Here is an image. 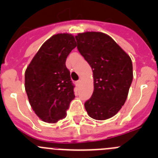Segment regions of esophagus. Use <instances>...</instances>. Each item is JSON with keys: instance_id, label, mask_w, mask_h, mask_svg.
<instances>
[{"instance_id": "obj_1", "label": "esophagus", "mask_w": 158, "mask_h": 158, "mask_svg": "<svg viewBox=\"0 0 158 158\" xmlns=\"http://www.w3.org/2000/svg\"><path fill=\"white\" fill-rule=\"evenodd\" d=\"M80 82H81L80 80H78V81H76V85H77V86H79V85H80Z\"/></svg>"}]
</instances>
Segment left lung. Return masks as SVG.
<instances>
[{"label": "left lung", "instance_id": "left-lung-1", "mask_svg": "<svg viewBox=\"0 0 158 158\" xmlns=\"http://www.w3.org/2000/svg\"><path fill=\"white\" fill-rule=\"evenodd\" d=\"M78 50L93 72L94 91L85 102L88 114L106 120L117 114L125 104L133 79L130 56L115 41L101 32L76 36Z\"/></svg>", "mask_w": 158, "mask_h": 158}]
</instances>
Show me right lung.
Wrapping results in <instances>:
<instances>
[{
	"label": "right lung",
	"mask_w": 158,
	"mask_h": 158,
	"mask_svg": "<svg viewBox=\"0 0 158 158\" xmlns=\"http://www.w3.org/2000/svg\"><path fill=\"white\" fill-rule=\"evenodd\" d=\"M74 36L58 33L40 48L25 72V90L36 115L56 123L66 118L74 99V85L66 66L68 55L76 47Z\"/></svg>",
	"instance_id": "1"
}]
</instances>
